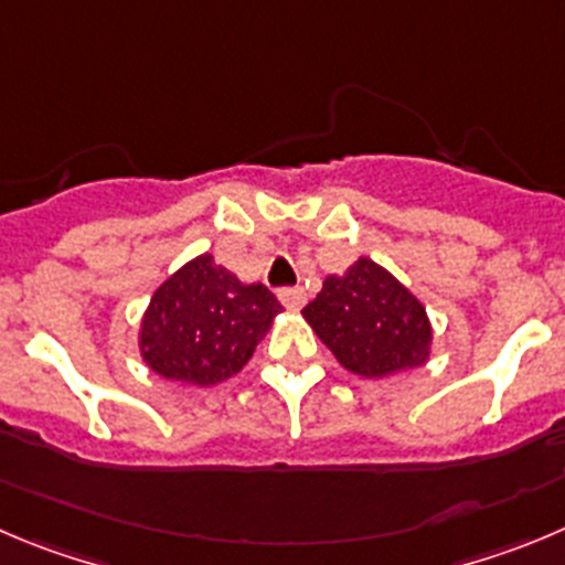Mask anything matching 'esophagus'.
<instances>
[{
    "instance_id": "34e87169",
    "label": "esophagus",
    "mask_w": 565,
    "mask_h": 565,
    "mask_svg": "<svg viewBox=\"0 0 565 565\" xmlns=\"http://www.w3.org/2000/svg\"><path fill=\"white\" fill-rule=\"evenodd\" d=\"M278 300L287 309H300L307 303V292H303V287H281L278 289Z\"/></svg>"
}]
</instances>
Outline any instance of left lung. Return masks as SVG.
I'll return each instance as SVG.
<instances>
[{
  "instance_id": "obj_1",
  "label": "left lung",
  "mask_w": 565,
  "mask_h": 565,
  "mask_svg": "<svg viewBox=\"0 0 565 565\" xmlns=\"http://www.w3.org/2000/svg\"><path fill=\"white\" fill-rule=\"evenodd\" d=\"M303 318L340 365L360 376H390L424 365L429 356L426 309L371 258L326 278L318 298L303 307Z\"/></svg>"
}]
</instances>
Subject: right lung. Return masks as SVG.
<instances>
[{"instance_id": "obj_1", "label": "right lung", "mask_w": 565, "mask_h": 565, "mask_svg": "<svg viewBox=\"0 0 565 565\" xmlns=\"http://www.w3.org/2000/svg\"><path fill=\"white\" fill-rule=\"evenodd\" d=\"M281 309L265 284H242L203 253L152 295L141 320V356L172 382H225L250 360Z\"/></svg>"}]
</instances>
